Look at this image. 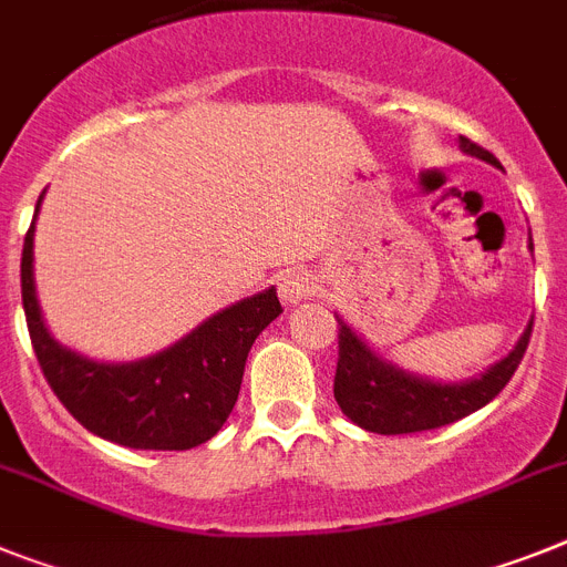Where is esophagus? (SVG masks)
Wrapping results in <instances>:
<instances>
[{
  "mask_svg": "<svg viewBox=\"0 0 567 567\" xmlns=\"http://www.w3.org/2000/svg\"><path fill=\"white\" fill-rule=\"evenodd\" d=\"M313 276L308 270H285L279 279H276V291L282 297V302L293 306V302H302L313 293Z\"/></svg>",
  "mask_w": 567,
  "mask_h": 567,
  "instance_id": "esophagus-1",
  "label": "esophagus"
}]
</instances>
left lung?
<instances>
[{
	"mask_svg": "<svg viewBox=\"0 0 567 567\" xmlns=\"http://www.w3.org/2000/svg\"><path fill=\"white\" fill-rule=\"evenodd\" d=\"M458 146L475 158L496 164V155L484 146L473 144L470 137L458 135ZM337 328V374H334V398L340 409L357 426H363L378 435H409V432H426L455 423L461 417L473 415L475 409L487 406L507 383L522 363V357L530 342L534 322L527 326L522 340L511 354L498 360L493 369L470 383H430V380L412 378V374L383 363L365 349V342L351 331L342 320Z\"/></svg>",
	"mask_w": 567,
	"mask_h": 567,
	"instance_id": "left-lung-1",
	"label": "left lung"
}]
</instances>
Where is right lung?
Here are the masks:
<instances>
[{
	"label": "right lung",
	"instance_id": "1",
	"mask_svg": "<svg viewBox=\"0 0 567 567\" xmlns=\"http://www.w3.org/2000/svg\"><path fill=\"white\" fill-rule=\"evenodd\" d=\"M31 261L33 225L19 265L22 308L51 392L85 430L130 450H193L210 441L236 406L247 351L282 311L270 288L210 317L161 354L137 363H92L51 340L33 293Z\"/></svg>",
	"mask_w": 567,
	"mask_h": 567
}]
</instances>
